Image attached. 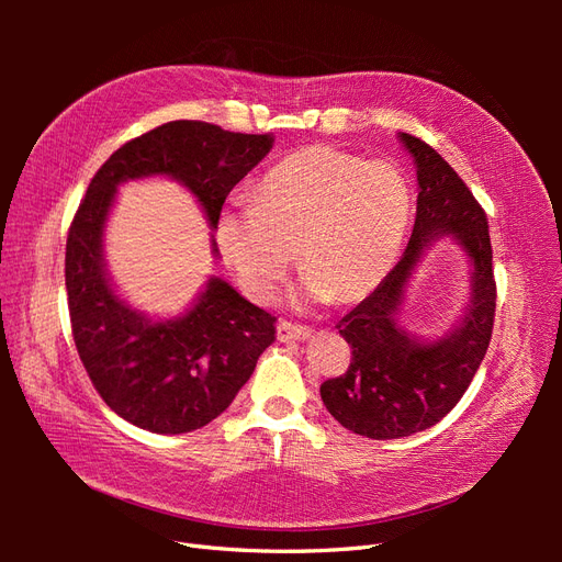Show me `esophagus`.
<instances>
[{
  "label": "esophagus",
  "mask_w": 562,
  "mask_h": 562,
  "mask_svg": "<svg viewBox=\"0 0 562 562\" xmlns=\"http://www.w3.org/2000/svg\"><path fill=\"white\" fill-rule=\"evenodd\" d=\"M277 335L281 342H300V339H307L312 330L307 326H297V323H291V321H279Z\"/></svg>",
  "instance_id": "1"
}]
</instances>
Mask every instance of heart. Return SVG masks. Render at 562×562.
<instances>
[{"instance_id":"heart-1","label":"heart","mask_w":562,"mask_h":562,"mask_svg":"<svg viewBox=\"0 0 562 562\" xmlns=\"http://www.w3.org/2000/svg\"><path fill=\"white\" fill-rule=\"evenodd\" d=\"M407 223L411 192L394 166L304 147L271 168L252 199L220 213L215 239L252 300L277 295L297 250L302 295L351 304L386 279Z\"/></svg>"}]
</instances>
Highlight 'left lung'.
Wrapping results in <instances>:
<instances>
[{
  "instance_id": "8db88e82",
  "label": "left lung",
  "mask_w": 562,
  "mask_h": 562,
  "mask_svg": "<svg viewBox=\"0 0 562 562\" xmlns=\"http://www.w3.org/2000/svg\"><path fill=\"white\" fill-rule=\"evenodd\" d=\"M417 166V217L398 265L361 304L337 321L351 345L345 375L321 384V398L345 429L375 438H403L434 427L464 396L492 337L497 283L492 274L487 215L464 180L438 151L411 133L398 135ZM440 235L470 255L472 297L465 318L438 344H419L397 326L406 279Z\"/></svg>"
}]
</instances>
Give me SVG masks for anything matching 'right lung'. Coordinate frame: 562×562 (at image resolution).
I'll return each mask as SVG.
<instances>
[{"instance_id": "obj_1", "label": "right lung", "mask_w": 562, "mask_h": 562, "mask_svg": "<svg viewBox=\"0 0 562 562\" xmlns=\"http://www.w3.org/2000/svg\"><path fill=\"white\" fill-rule=\"evenodd\" d=\"M271 145L269 133H232L190 119L168 122L119 147L79 203L65 246L72 337L100 398L135 427L187 434L223 415L274 342L277 316L215 277L178 318L151 321L131 310L114 293L103 260L116 187L147 176L173 178L196 196L215 229L227 194Z\"/></svg>"}]
</instances>
